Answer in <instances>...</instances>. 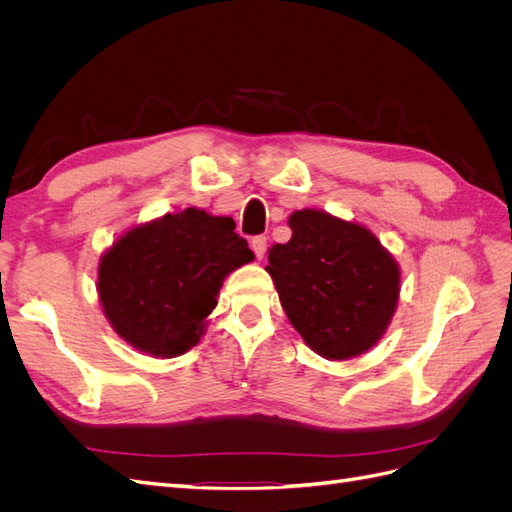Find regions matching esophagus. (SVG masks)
I'll return each mask as SVG.
<instances>
[{
    "mask_svg": "<svg viewBox=\"0 0 512 512\" xmlns=\"http://www.w3.org/2000/svg\"><path fill=\"white\" fill-rule=\"evenodd\" d=\"M250 245H252V250H254L258 260L265 258V254H267V237H254Z\"/></svg>",
    "mask_w": 512,
    "mask_h": 512,
    "instance_id": "1",
    "label": "esophagus"
}]
</instances>
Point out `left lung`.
Masks as SVG:
<instances>
[{
    "instance_id": "1",
    "label": "left lung",
    "mask_w": 512,
    "mask_h": 512,
    "mask_svg": "<svg viewBox=\"0 0 512 512\" xmlns=\"http://www.w3.org/2000/svg\"><path fill=\"white\" fill-rule=\"evenodd\" d=\"M292 237L269 250V275L290 324L327 361L374 348L389 329L401 269L367 226L322 209L288 218Z\"/></svg>"
}]
</instances>
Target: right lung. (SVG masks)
Returning a JSON list of instances; mask_svg holds the SVG:
<instances>
[{
    "label": "right lung",
    "instance_id": "right-lung-1",
    "mask_svg": "<svg viewBox=\"0 0 512 512\" xmlns=\"http://www.w3.org/2000/svg\"><path fill=\"white\" fill-rule=\"evenodd\" d=\"M252 260L235 222L188 207L113 241L98 262V299L123 342L173 359L200 342L224 280Z\"/></svg>",
    "mask_w": 512,
    "mask_h": 512
}]
</instances>
